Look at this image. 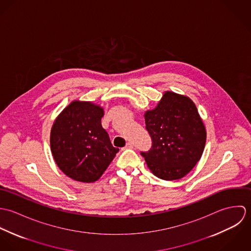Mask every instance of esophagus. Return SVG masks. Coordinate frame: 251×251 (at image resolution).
I'll return each instance as SVG.
<instances>
[{
  "mask_svg": "<svg viewBox=\"0 0 251 251\" xmlns=\"http://www.w3.org/2000/svg\"><path fill=\"white\" fill-rule=\"evenodd\" d=\"M132 148H133V145L131 143H126L125 147V149H132Z\"/></svg>",
  "mask_w": 251,
  "mask_h": 251,
  "instance_id": "esophagus-1",
  "label": "esophagus"
}]
</instances>
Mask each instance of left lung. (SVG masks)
<instances>
[{
    "mask_svg": "<svg viewBox=\"0 0 251 251\" xmlns=\"http://www.w3.org/2000/svg\"><path fill=\"white\" fill-rule=\"evenodd\" d=\"M151 148L141 151L149 169L159 179H179L196 165L206 144V129L193 101L166 92L145 114Z\"/></svg>",
    "mask_w": 251,
    "mask_h": 251,
    "instance_id": "8db88e82",
    "label": "left lung"
}]
</instances>
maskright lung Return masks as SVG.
I'll return each instance as SVG.
<instances>
[{
  "mask_svg": "<svg viewBox=\"0 0 251 251\" xmlns=\"http://www.w3.org/2000/svg\"><path fill=\"white\" fill-rule=\"evenodd\" d=\"M103 109L88 101H72L58 116L50 145L59 168L70 178L93 182L101 177L119 151L101 126Z\"/></svg>",
  "mask_w": 251,
  "mask_h": 251,
  "instance_id": "obj_1",
  "label": "right lung"
}]
</instances>
